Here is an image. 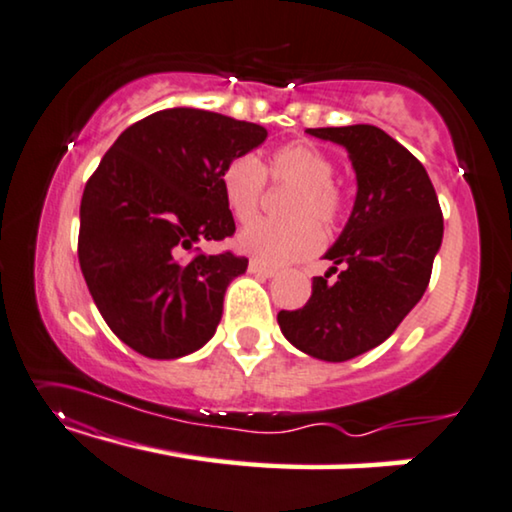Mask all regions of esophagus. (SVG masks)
Returning a JSON list of instances; mask_svg holds the SVG:
<instances>
[{
  "label": "esophagus",
  "mask_w": 512,
  "mask_h": 512,
  "mask_svg": "<svg viewBox=\"0 0 512 512\" xmlns=\"http://www.w3.org/2000/svg\"><path fill=\"white\" fill-rule=\"evenodd\" d=\"M248 271L253 273V276H257V278H273V276H276V269H271V266L257 262V259H250Z\"/></svg>",
  "instance_id": "esophagus-1"
}]
</instances>
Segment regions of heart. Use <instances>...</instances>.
Wrapping results in <instances>:
<instances>
[{"instance_id":"obj_1","label":"heart","mask_w":512,"mask_h":512,"mask_svg":"<svg viewBox=\"0 0 512 512\" xmlns=\"http://www.w3.org/2000/svg\"><path fill=\"white\" fill-rule=\"evenodd\" d=\"M269 177L292 186L285 220H257L239 234V248L262 264H289L317 253L324 243L318 225L333 227L345 211V193L333 179V158L315 142L296 140L278 147L269 156ZM264 165L253 154L232 158L220 174V188L239 223L257 216L266 186Z\"/></svg>"}]
</instances>
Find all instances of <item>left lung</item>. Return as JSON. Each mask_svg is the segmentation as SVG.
Returning <instances> with one entry per match:
<instances>
[{
  "label": "left lung",
  "instance_id": "1",
  "mask_svg": "<svg viewBox=\"0 0 512 512\" xmlns=\"http://www.w3.org/2000/svg\"><path fill=\"white\" fill-rule=\"evenodd\" d=\"M305 133L347 149L358 190L345 230L324 255L333 266L312 278L303 308L278 312V324L296 349L340 363L381 345L421 301L444 216L421 160L381 128L356 124ZM335 270L339 276L331 279Z\"/></svg>",
  "mask_w": 512,
  "mask_h": 512
}]
</instances>
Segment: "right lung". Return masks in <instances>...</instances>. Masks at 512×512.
I'll list each match as a JSON object with an SVG mask.
<instances>
[{"mask_svg":"<svg viewBox=\"0 0 512 512\" xmlns=\"http://www.w3.org/2000/svg\"><path fill=\"white\" fill-rule=\"evenodd\" d=\"M264 140L266 128L250 121L170 108L128 126L91 174L80 269L105 324L137 354L170 361L216 333L227 285L248 259L186 253L234 234L220 174Z\"/></svg>","mask_w":512,"mask_h":512,"instance_id":"1","label":"right lung"}]
</instances>
